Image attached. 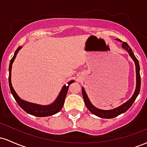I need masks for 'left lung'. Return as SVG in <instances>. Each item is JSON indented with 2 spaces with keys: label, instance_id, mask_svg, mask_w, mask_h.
I'll return each mask as SVG.
<instances>
[{
  "label": "left lung",
  "instance_id": "left-lung-1",
  "mask_svg": "<svg viewBox=\"0 0 147 147\" xmlns=\"http://www.w3.org/2000/svg\"><path fill=\"white\" fill-rule=\"evenodd\" d=\"M117 41H119V42L122 43V47L123 49L126 50L129 53V56L131 57V59L134 61L135 65H136V90H135L134 93L132 95V97L130 98L127 102L118 106L117 108H115L113 109H111V110H102V109H98V108H96L95 106L92 105V103L90 102V99H89L88 97L86 90H84V87L82 88V95H83V98L85 102L86 106L87 107V109L92 113V114L95 115L97 117H101V118H105V119H111V118H114L119 115L124 113L126 111L129 110L133 102H135L136 99L137 98L138 95H139L140 90V86H141V78H140V65H139V61L137 59L136 56H135L134 53L132 52V49L129 47V45L127 44V43L126 42H122L120 39L119 38H116Z\"/></svg>",
  "mask_w": 147,
  "mask_h": 147
}]
</instances>
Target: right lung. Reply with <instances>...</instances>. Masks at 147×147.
<instances>
[{
	"label": "right lung",
	"instance_id": "1",
	"mask_svg": "<svg viewBox=\"0 0 147 147\" xmlns=\"http://www.w3.org/2000/svg\"><path fill=\"white\" fill-rule=\"evenodd\" d=\"M23 47H18L16 49V50L14 52V55L11 58V61L9 63V86L10 90H11V94H12L13 97L18 103V104L21 106V108L23 110H24L25 112L28 113V114L36 116V117H48V116H51L53 115L57 114L61 110L62 107H63L64 102H65V97H66L67 92H68L69 86L72 83L75 82L74 80H71L68 82V85H64L62 87L61 90L60 92L59 93L58 96L54 101L53 102L51 103L50 104L48 105H41V104H34V103H32L27 102V101L23 100L21 97L17 95L16 91L14 90V88L12 86L11 84V68H12V64L14 63L15 59H16V55H17L18 51H19Z\"/></svg>",
	"mask_w": 147,
	"mask_h": 147
}]
</instances>
